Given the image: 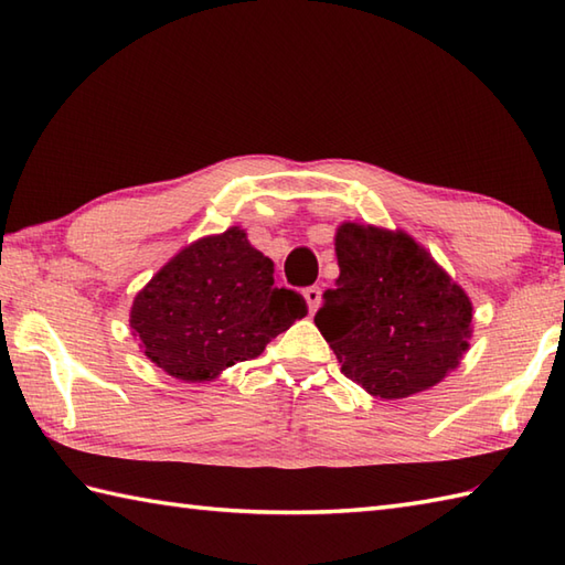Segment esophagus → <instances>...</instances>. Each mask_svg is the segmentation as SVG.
Returning <instances> with one entry per match:
<instances>
[{"mask_svg": "<svg viewBox=\"0 0 565 565\" xmlns=\"http://www.w3.org/2000/svg\"><path fill=\"white\" fill-rule=\"evenodd\" d=\"M303 296H306V303H308V310H310V313H316L318 306H320V301H322V291H320V286H308V289L303 291Z\"/></svg>", "mask_w": 565, "mask_h": 565, "instance_id": "34e87169", "label": "esophagus"}]
</instances>
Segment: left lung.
Instances as JSON below:
<instances>
[{
  "mask_svg": "<svg viewBox=\"0 0 565 565\" xmlns=\"http://www.w3.org/2000/svg\"><path fill=\"white\" fill-rule=\"evenodd\" d=\"M340 276L316 326L342 374L379 398H407L459 366L473 306L411 235L342 223Z\"/></svg>",
  "mask_w": 565,
  "mask_h": 565,
  "instance_id": "1",
  "label": "left lung"
}]
</instances>
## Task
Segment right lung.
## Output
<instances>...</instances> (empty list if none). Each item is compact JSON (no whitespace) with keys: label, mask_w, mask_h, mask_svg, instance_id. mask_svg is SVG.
I'll use <instances>...</instances> for the list:
<instances>
[{"label":"right lung","mask_w":565,"mask_h":565,"mask_svg":"<svg viewBox=\"0 0 565 565\" xmlns=\"http://www.w3.org/2000/svg\"><path fill=\"white\" fill-rule=\"evenodd\" d=\"M306 313L301 294L274 284V262L231 227L167 262L136 296L130 328L167 374L209 381L259 356Z\"/></svg>","instance_id":"right-lung-1"}]
</instances>
